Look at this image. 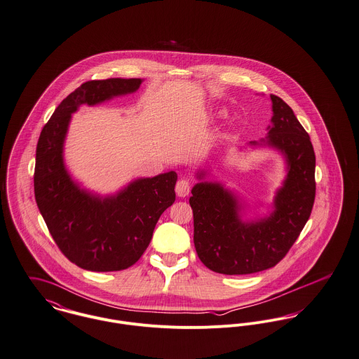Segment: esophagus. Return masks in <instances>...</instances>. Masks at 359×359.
I'll list each match as a JSON object with an SVG mask.
<instances>
[{
	"label": "esophagus",
	"mask_w": 359,
	"mask_h": 359,
	"mask_svg": "<svg viewBox=\"0 0 359 359\" xmlns=\"http://www.w3.org/2000/svg\"><path fill=\"white\" fill-rule=\"evenodd\" d=\"M190 190H191V184L187 179H180L176 184V194L179 197H187L190 194Z\"/></svg>",
	"instance_id": "obj_1"
}]
</instances>
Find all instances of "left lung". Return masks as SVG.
<instances>
[{
  "mask_svg": "<svg viewBox=\"0 0 359 359\" xmlns=\"http://www.w3.org/2000/svg\"><path fill=\"white\" fill-rule=\"evenodd\" d=\"M267 144L287 161V177L269 219L243 223L234 196L220 184L198 183L191 190L194 245L199 260L226 276L253 274L277 266L304 229L316 199V153L293 110L276 95Z\"/></svg>",
  "mask_w": 359,
  "mask_h": 359,
  "instance_id": "left-lung-1",
  "label": "left lung"
}]
</instances>
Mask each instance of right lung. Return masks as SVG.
Here are the masks:
<instances>
[{
    "label": "right lung",
    "mask_w": 359,
    "mask_h": 359,
    "mask_svg": "<svg viewBox=\"0 0 359 359\" xmlns=\"http://www.w3.org/2000/svg\"><path fill=\"white\" fill-rule=\"evenodd\" d=\"M140 79L83 82L56 107L43 125L36 151L34 196L60 252L89 271H120L147 249L161 215L175 199L176 172L139 179L117 197L100 199L80 190L63 165V142L72 113L135 92Z\"/></svg>",
    "instance_id": "right-lung-1"
}]
</instances>
